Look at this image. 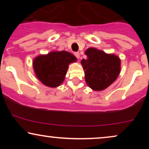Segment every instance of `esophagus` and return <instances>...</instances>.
I'll return each instance as SVG.
<instances>
[{
  "label": "esophagus",
  "instance_id": "1",
  "mask_svg": "<svg viewBox=\"0 0 149 149\" xmlns=\"http://www.w3.org/2000/svg\"><path fill=\"white\" fill-rule=\"evenodd\" d=\"M74 54V56H76V58H78V59H79V57H80V54H79V52H75Z\"/></svg>",
  "mask_w": 149,
  "mask_h": 149
}]
</instances>
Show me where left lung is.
Listing matches in <instances>:
<instances>
[{"mask_svg":"<svg viewBox=\"0 0 149 149\" xmlns=\"http://www.w3.org/2000/svg\"><path fill=\"white\" fill-rule=\"evenodd\" d=\"M85 54L81 64L85 70V79L88 86L94 91L107 88L119 76L121 60L113 54H107L95 48H89Z\"/></svg>","mask_w":149,"mask_h":149,"instance_id":"1","label":"left lung"}]
</instances>
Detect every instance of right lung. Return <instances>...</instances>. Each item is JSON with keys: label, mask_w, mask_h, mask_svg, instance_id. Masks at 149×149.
Segmentation results:
<instances>
[{"label": "right lung", "mask_w": 149, "mask_h": 149, "mask_svg": "<svg viewBox=\"0 0 149 149\" xmlns=\"http://www.w3.org/2000/svg\"><path fill=\"white\" fill-rule=\"evenodd\" d=\"M76 61L75 56L66 51L52 52L36 57L33 68L40 82L46 86L56 87L64 81L69 64Z\"/></svg>", "instance_id": "1"}]
</instances>
